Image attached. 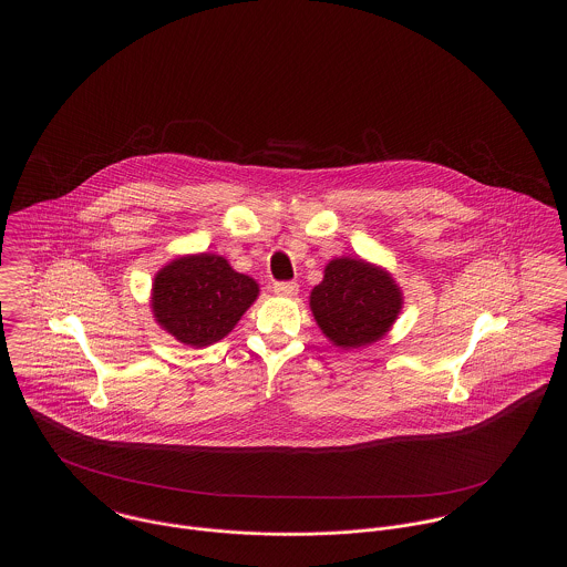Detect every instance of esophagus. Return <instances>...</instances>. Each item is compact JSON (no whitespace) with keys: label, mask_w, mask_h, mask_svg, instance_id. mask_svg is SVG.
<instances>
[{"label":"esophagus","mask_w":567,"mask_h":567,"mask_svg":"<svg viewBox=\"0 0 567 567\" xmlns=\"http://www.w3.org/2000/svg\"><path fill=\"white\" fill-rule=\"evenodd\" d=\"M276 296L291 297L297 293V282H274Z\"/></svg>","instance_id":"34e87169"}]
</instances>
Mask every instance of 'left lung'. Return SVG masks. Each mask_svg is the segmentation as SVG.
I'll use <instances>...</instances> for the list:
<instances>
[{
	"mask_svg": "<svg viewBox=\"0 0 567 567\" xmlns=\"http://www.w3.org/2000/svg\"><path fill=\"white\" fill-rule=\"evenodd\" d=\"M402 303V291L389 271L351 257L329 261L321 285L310 293L315 321L344 351L380 340L395 323Z\"/></svg>",
	"mask_w": 567,
	"mask_h": 567,
	"instance_id": "left-lung-1",
	"label": "left lung"
}]
</instances>
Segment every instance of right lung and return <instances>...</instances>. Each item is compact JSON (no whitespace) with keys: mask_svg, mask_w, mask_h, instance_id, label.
I'll return each instance as SVG.
<instances>
[{"mask_svg":"<svg viewBox=\"0 0 567 567\" xmlns=\"http://www.w3.org/2000/svg\"><path fill=\"white\" fill-rule=\"evenodd\" d=\"M259 296V285L213 252L185 255L157 271L151 308L155 321L195 349L223 340Z\"/></svg>","mask_w":567,"mask_h":567,"instance_id":"obj_1","label":"right lung"}]
</instances>
